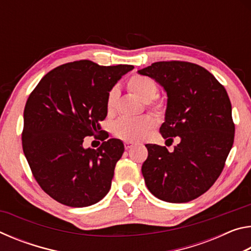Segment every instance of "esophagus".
Returning <instances> with one entry per match:
<instances>
[{"instance_id":"obj_1","label":"esophagus","mask_w":251,"mask_h":251,"mask_svg":"<svg viewBox=\"0 0 251 251\" xmlns=\"http://www.w3.org/2000/svg\"><path fill=\"white\" fill-rule=\"evenodd\" d=\"M124 146H125V150H129V148H131V147L134 146V144L130 143V142H125L124 143Z\"/></svg>"}]
</instances>
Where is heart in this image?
<instances>
[{
  "mask_svg": "<svg viewBox=\"0 0 251 251\" xmlns=\"http://www.w3.org/2000/svg\"><path fill=\"white\" fill-rule=\"evenodd\" d=\"M126 87L129 93L144 101L155 112H160L164 108V101L156 97L158 86L152 78L145 75L136 74L127 79ZM117 96L118 92L116 88H112L107 93L106 112L108 114H113L115 110ZM155 126V118L151 115H143L137 118H122L113 125V133L123 141L137 143L145 139Z\"/></svg>",
  "mask_w": 251,
  "mask_h": 251,
  "instance_id": "obj_1",
  "label": "heart"
}]
</instances>
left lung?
<instances>
[{"label":"left lung","mask_w":251,"mask_h":251,"mask_svg":"<svg viewBox=\"0 0 251 251\" xmlns=\"http://www.w3.org/2000/svg\"><path fill=\"white\" fill-rule=\"evenodd\" d=\"M167 93L165 139L180 143L171 152L147 144L142 173L150 192L160 201L187 202L206 193L220 176L235 138L231 103L214 75L197 64L156 62L139 70Z\"/></svg>","instance_id":"left-lung-1"}]
</instances>
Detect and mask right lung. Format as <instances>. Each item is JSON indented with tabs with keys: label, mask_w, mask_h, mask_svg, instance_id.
<instances>
[{
	"label": "right lung",
	"mask_w": 251,
	"mask_h": 251,
	"mask_svg": "<svg viewBox=\"0 0 251 251\" xmlns=\"http://www.w3.org/2000/svg\"><path fill=\"white\" fill-rule=\"evenodd\" d=\"M133 69L100 66L88 59L66 63L49 72L29 94L23 151L37 184L56 201L87 207L109 192L124 144L110 138L97 150H85L83 142L101 133L107 93Z\"/></svg>",
	"instance_id": "1"
}]
</instances>
